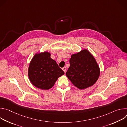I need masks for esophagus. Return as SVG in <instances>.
Instances as JSON below:
<instances>
[{"label": "esophagus", "mask_w": 127, "mask_h": 127, "mask_svg": "<svg viewBox=\"0 0 127 127\" xmlns=\"http://www.w3.org/2000/svg\"><path fill=\"white\" fill-rule=\"evenodd\" d=\"M62 70L64 71V72H65V73H66V67H64L62 68Z\"/></svg>", "instance_id": "34e87169"}]
</instances>
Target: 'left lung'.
<instances>
[{
	"label": "left lung",
	"mask_w": 127,
	"mask_h": 127,
	"mask_svg": "<svg viewBox=\"0 0 127 127\" xmlns=\"http://www.w3.org/2000/svg\"><path fill=\"white\" fill-rule=\"evenodd\" d=\"M66 75L76 87L83 89L93 86L97 80L100 69L95 58L87 50L72 54Z\"/></svg>",
	"instance_id": "1"
}]
</instances>
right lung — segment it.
<instances>
[{"mask_svg": "<svg viewBox=\"0 0 127 127\" xmlns=\"http://www.w3.org/2000/svg\"><path fill=\"white\" fill-rule=\"evenodd\" d=\"M50 56L48 52L35 54L28 69V76L31 83L43 90L52 88L58 78L64 74V72Z\"/></svg>", "mask_w": 127, "mask_h": 127, "instance_id": "1", "label": "right lung"}]
</instances>
